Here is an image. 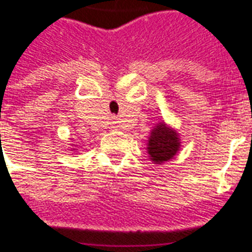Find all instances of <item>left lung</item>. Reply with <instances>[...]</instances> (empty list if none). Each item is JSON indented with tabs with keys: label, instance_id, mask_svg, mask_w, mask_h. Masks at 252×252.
Returning a JSON list of instances; mask_svg holds the SVG:
<instances>
[{
	"label": "left lung",
	"instance_id": "8db88e82",
	"mask_svg": "<svg viewBox=\"0 0 252 252\" xmlns=\"http://www.w3.org/2000/svg\"><path fill=\"white\" fill-rule=\"evenodd\" d=\"M178 149L180 140L174 130L169 129L164 123L158 125L152 130L148 141V154L154 162L158 164L167 162L171 158H174Z\"/></svg>",
	"mask_w": 252,
	"mask_h": 252
}]
</instances>
